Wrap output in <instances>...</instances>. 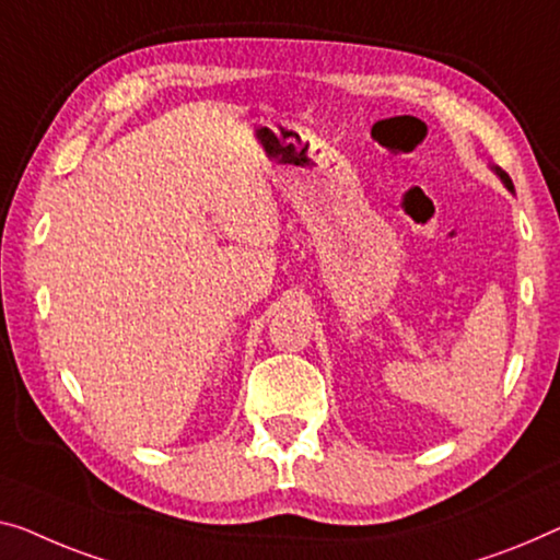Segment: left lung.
<instances>
[{
	"instance_id": "obj_1",
	"label": "left lung",
	"mask_w": 560,
	"mask_h": 560,
	"mask_svg": "<svg viewBox=\"0 0 560 560\" xmlns=\"http://www.w3.org/2000/svg\"><path fill=\"white\" fill-rule=\"evenodd\" d=\"M498 171V175H500V178H503V183H505V186L508 188H513V180L511 178H508V173H503V171H500V168H495Z\"/></svg>"
}]
</instances>
